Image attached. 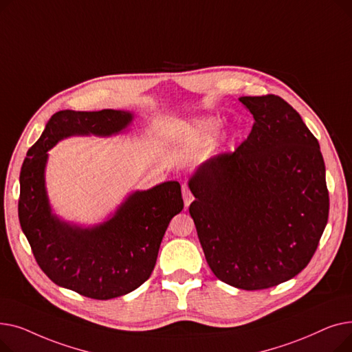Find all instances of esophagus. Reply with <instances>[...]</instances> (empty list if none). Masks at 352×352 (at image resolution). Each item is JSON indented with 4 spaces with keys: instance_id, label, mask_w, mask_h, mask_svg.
I'll return each instance as SVG.
<instances>
[{
    "instance_id": "1",
    "label": "esophagus",
    "mask_w": 352,
    "mask_h": 352,
    "mask_svg": "<svg viewBox=\"0 0 352 352\" xmlns=\"http://www.w3.org/2000/svg\"><path fill=\"white\" fill-rule=\"evenodd\" d=\"M182 198H184V202H186V207L188 208V206L192 202L194 197H192V194H191V191L187 186H182Z\"/></svg>"
}]
</instances>
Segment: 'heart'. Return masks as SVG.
I'll list each match as a JSON object with an SVG mask.
<instances>
[{
	"instance_id": "1",
	"label": "heart",
	"mask_w": 352,
	"mask_h": 352,
	"mask_svg": "<svg viewBox=\"0 0 352 352\" xmlns=\"http://www.w3.org/2000/svg\"><path fill=\"white\" fill-rule=\"evenodd\" d=\"M218 122L214 120H201L195 124V129L201 138H211L217 133Z\"/></svg>"
}]
</instances>
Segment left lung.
<instances>
[{
    "mask_svg": "<svg viewBox=\"0 0 352 352\" xmlns=\"http://www.w3.org/2000/svg\"><path fill=\"white\" fill-rule=\"evenodd\" d=\"M239 101L254 117L251 133L191 177L190 214L217 278L255 291L308 265L327 226L329 195L318 140L297 111L274 94Z\"/></svg>",
    "mask_w": 352,
    "mask_h": 352,
    "instance_id": "left-lung-1",
    "label": "left lung"
}]
</instances>
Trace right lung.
Instances as JSON below:
<instances>
[{
  "mask_svg": "<svg viewBox=\"0 0 352 352\" xmlns=\"http://www.w3.org/2000/svg\"><path fill=\"white\" fill-rule=\"evenodd\" d=\"M126 111H60L27 153L20 174L18 218L36 264L60 287L92 300L121 297L142 285L155 267L162 236L184 208L181 186L168 181L129 197L94 228L71 227L51 214L44 187L47 151L69 135L120 133Z\"/></svg>",
  "mask_w": 352,
  "mask_h": 352,
  "instance_id": "1",
  "label": "right lung"
}]
</instances>
